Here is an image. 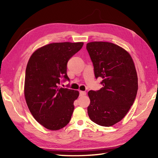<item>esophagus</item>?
Returning a JSON list of instances; mask_svg holds the SVG:
<instances>
[{
	"mask_svg": "<svg viewBox=\"0 0 158 158\" xmlns=\"http://www.w3.org/2000/svg\"><path fill=\"white\" fill-rule=\"evenodd\" d=\"M79 93H80V96H85V95H86V92H84V91H80Z\"/></svg>",
	"mask_w": 158,
	"mask_h": 158,
	"instance_id": "obj_1",
	"label": "esophagus"
}]
</instances>
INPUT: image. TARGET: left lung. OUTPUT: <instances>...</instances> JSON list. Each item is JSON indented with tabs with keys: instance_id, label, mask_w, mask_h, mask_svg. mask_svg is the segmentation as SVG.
I'll return each mask as SVG.
<instances>
[{
	"instance_id": "8db88e82",
	"label": "left lung",
	"mask_w": 158,
	"mask_h": 158,
	"mask_svg": "<svg viewBox=\"0 0 158 158\" xmlns=\"http://www.w3.org/2000/svg\"><path fill=\"white\" fill-rule=\"evenodd\" d=\"M96 78L102 77L103 85L90 90L89 117L98 125L109 127L120 122L129 111L138 91L135 63L126 49L109 42L87 43Z\"/></svg>"
}]
</instances>
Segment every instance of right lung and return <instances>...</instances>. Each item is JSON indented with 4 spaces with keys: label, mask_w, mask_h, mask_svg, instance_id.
I'll return each mask as SVG.
<instances>
[{
    "label": "right lung",
    "mask_w": 158,
    "mask_h": 158,
    "mask_svg": "<svg viewBox=\"0 0 158 158\" xmlns=\"http://www.w3.org/2000/svg\"><path fill=\"white\" fill-rule=\"evenodd\" d=\"M83 42L53 43L32 53L26 69L24 96L32 115L50 130L63 128L70 122L79 91L58 87L60 78L69 80L67 62Z\"/></svg>",
    "instance_id": "obj_1"
}]
</instances>
